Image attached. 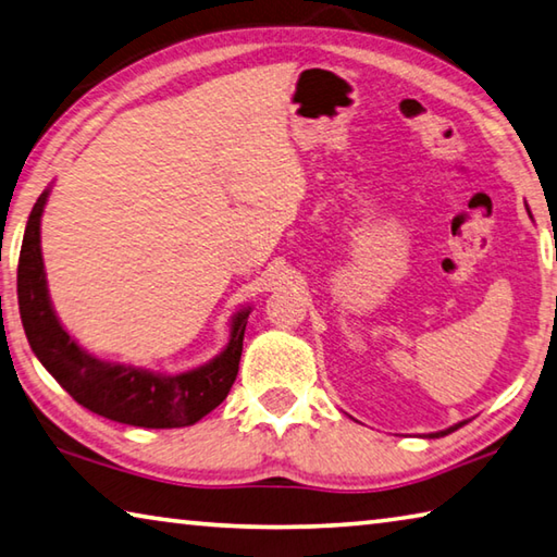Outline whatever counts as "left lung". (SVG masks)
Segmentation results:
<instances>
[{"mask_svg": "<svg viewBox=\"0 0 557 557\" xmlns=\"http://www.w3.org/2000/svg\"><path fill=\"white\" fill-rule=\"evenodd\" d=\"M465 423H457V425H453V428H447V431H441V433H433L431 437H443V435H447V433H453V431H457V428H462Z\"/></svg>", "mask_w": 557, "mask_h": 557, "instance_id": "8db88e82", "label": "left lung"}]
</instances>
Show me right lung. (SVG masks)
Masks as SVG:
<instances>
[{
	"instance_id": "add662e5",
	"label": "right lung",
	"mask_w": 557,
	"mask_h": 557,
	"mask_svg": "<svg viewBox=\"0 0 557 557\" xmlns=\"http://www.w3.org/2000/svg\"><path fill=\"white\" fill-rule=\"evenodd\" d=\"M46 198L48 190L41 193L28 214L16 271L18 313L38 362L77 404L110 421L139 428H183L198 423L227 398L237 379L249 310L234 315L227 347L212 362L193 372L163 376L95 359L65 333L48 300L41 259V214Z\"/></svg>"
}]
</instances>
